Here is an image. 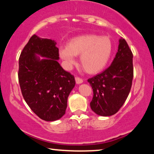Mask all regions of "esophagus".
<instances>
[{
    "instance_id": "1",
    "label": "esophagus",
    "mask_w": 154,
    "mask_h": 154,
    "mask_svg": "<svg viewBox=\"0 0 154 154\" xmlns=\"http://www.w3.org/2000/svg\"><path fill=\"white\" fill-rule=\"evenodd\" d=\"M75 82H76L77 84H82L83 81H83L82 79H81V78H79V77H75Z\"/></svg>"
}]
</instances>
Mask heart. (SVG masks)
Wrapping results in <instances>:
<instances>
[{"label":"heart","instance_id":"heart-1","mask_svg":"<svg viewBox=\"0 0 154 154\" xmlns=\"http://www.w3.org/2000/svg\"><path fill=\"white\" fill-rule=\"evenodd\" d=\"M112 51L113 45L109 37L84 34L72 38L67 47H60L59 55L69 68L75 64V55H80V64L85 71L95 74L105 68Z\"/></svg>","mask_w":154,"mask_h":154}]
</instances>
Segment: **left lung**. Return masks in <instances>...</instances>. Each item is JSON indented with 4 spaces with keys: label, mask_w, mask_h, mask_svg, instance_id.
<instances>
[{
    "label": "left lung",
    "mask_w": 154,
    "mask_h": 154,
    "mask_svg": "<svg viewBox=\"0 0 154 154\" xmlns=\"http://www.w3.org/2000/svg\"><path fill=\"white\" fill-rule=\"evenodd\" d=\"M133 53L127 42L121 38L111 66L88 79L93 88L92 111L100 116L115 115L127 99L133 79Z\"/></svg>",
    "instance_id": "obj_1"
}]
</instances>
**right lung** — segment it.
<instances>
[{"instance_id":"obj_1","label":"right lung","mask_w":154,"mask_h":154,"mask_svg":"<svg viewBox=\"0 0 154 154\" xmlns=\"http://www.w3.org/2000/svg\"><path fill=\"white\" fill-rule=\"evenodd\" d=\"M58 60L55 41L36 34L19 57L18 76L21 94L30 109L45 121H55L65 115L68 97L75 84L73 75L63 69Z\"/></svg>"}]
</instances>
